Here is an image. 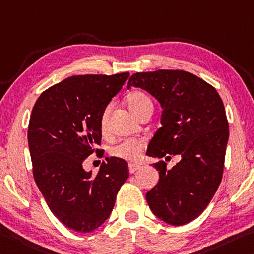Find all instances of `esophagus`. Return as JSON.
<instances>
[{
    "label": "esophagus",
    "instance_id": "esophagus-1",
    "mask_svg": "<svg viewBox=\"0 0 254 254\" xmlns=\"http://www.w3.org/2000/svg\"><path fill=\"white\" fill-rule=\"evenodd\" d=\"M140 168L139 165L136 164H128V171H130L131 174H133V173H135L136 171H138Z\"/></svg>",
    "mask_w": 254,
    "mask_h": 254
}]
</instances>
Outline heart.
Segmentation results:
<instances>
[{
  "mask_svg": "<svg viewBox=\"0 0 254 254\" xmlns=\"http://www.w3.org/2000/svg\"><path fill=\"white\" fill-rule=\"evenodd\" d=\"M127 105L133 114L139 118L144 112L152 111V102L146 94L141 91H133L127 95ZM111 107H106L103 111L99 119L100 131L106 133L108 131V116H110ZM146 147V141L143 139H127L115 144L110 149V154L116 158H121L127 162H136L141 157V152Z\"/></svg>",
  "mask_w": 254,
  "mask_h": 254,
  "instance_id": "b5f03b06",
  "label": "heart"
}]
</instances>
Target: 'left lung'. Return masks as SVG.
Segmentation results:
<instances>
[{
    "label": "left lung",
    "instance_id": "1",
    "mask_svg": "<svg viewBox=\"0 0 254 254\" xmlns=\"http://www.w3.org/2000/svg\"><path fill=\"white\" fill-rule=\"evenodd\" d=\"M139 87L163 107L162 127L147 155L163 158L154 164L159 182L146 194L152 212L173 226L195 219L210 202L223 179L228 122L218 92L199 76L183 70L136 72L127 88ZM172 154L181 160L168 170Z\"/></svg>",
    "mask_w": 254,
    "mask_h": 254
}]
</instances>
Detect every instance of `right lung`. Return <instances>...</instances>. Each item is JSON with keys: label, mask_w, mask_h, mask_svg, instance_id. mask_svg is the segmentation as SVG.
Returning a JSON list of instances; mask_svg holds the SVG:
<instances>
[{"label": "right lung", "mask_w": 254, "mask_h": 254, "mask_svg": "<svg viewBox=\"0 0 254 254\" xmlns=\"http://www.w3.org/2000/svg\"><path fill=\"white\" fill-rule=\"evenodd\" d=\"M128 75H72L42 92L31 112L28 144L35 182L53 215L75 232L90 233L108 218L130 175L127 163L116 157H106L96 175L82 167L99 152L100 115Z\"/></svg>", "instance_id": "add662e5"}]
</instances>
